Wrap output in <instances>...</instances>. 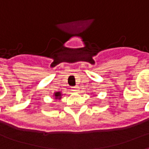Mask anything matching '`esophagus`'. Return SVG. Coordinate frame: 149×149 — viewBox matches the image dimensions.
Listing matches in <instances>:
<instances>
[{"label": "esophagus", "instance_id": "1", "mask_svg": "<svg viewBox=\"0 0 149 149\" xmlns=\"http://www.w3.org/2000/svg\"><path fill=\"white\" fill-rule=\"evenodd\" d=\"M78 89H79V87H78V86H74V87H72V90L74 91V92H77Z\"/></svg>", "mask_w": 149, "mask_h": 149}]
</instances>
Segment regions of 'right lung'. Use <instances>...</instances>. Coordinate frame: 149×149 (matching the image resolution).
Returning a JSON list of instances; mask_svg holds the SVG:
<instances>
[{
	"instance_id": "right-lung-1",
	"label": "right lung",
	"mask_w": 149,
	"mask_h": 149,
	"mask_svg": "<svg viewBox=\"0 0 149 149\" xmlns=\"http://www.w3.org/2000/svg\"><path fill=\"white\" fill-rule=\"evenodd\" d=\"M61 96L62 93L61 92H56L55 93L53 94V97L55 98L56 100H60V99H61Z\"/></svg>"
}]
</instances>
